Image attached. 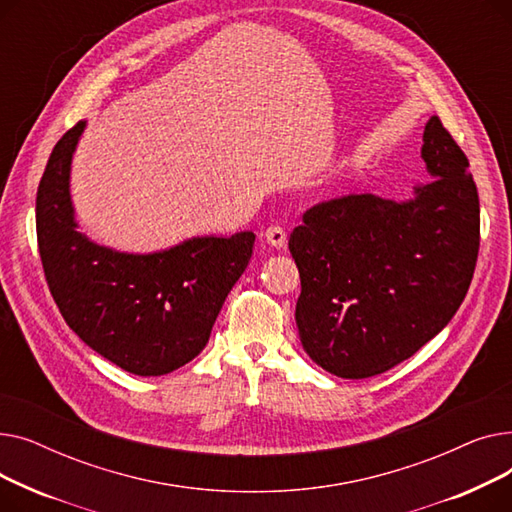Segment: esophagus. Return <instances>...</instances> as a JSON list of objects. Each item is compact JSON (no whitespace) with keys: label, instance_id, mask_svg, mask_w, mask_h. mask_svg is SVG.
I'll return each mask as SVG.
<instances>
[{"label":"esophagus","instance_id":"esophagus-1","mask_svg":"<svg viewBox=\"0 0 512 512\" xmlns=\"http://www.w3.org/2000/svg\"><path fill=\"white\" fill-rule=\"evenodd\" d=\"M263 236L276 249H284L286 247V230L282 226H270V228L265 230Z\"/></svg>","mask_w":512,"mask_h":512}]
</instances>
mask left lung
<instances>
[{"label":"left lung","instance_id":"obj_1","mask_svg":"<svg viewBox=\"0 0 512 512\" xmlns=\"http://www.w3.org/2000/svg\"><path fill=\"white\" fill-rule=\"evenodd\" d=\"M421 159L427 180L413 199L346 195L305 211L290 234L301 344L338 378H371L413 357L469 290L479 197L467 155L438 116L425 124Z\"/></svg>","mask_w":512,"mask_h":512}]
</instances>
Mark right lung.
Instances as JSON below:
<instances>
[{
  "mask_svg": "<svg viewBox=\"0 0 512 512\" xmlns=\"http://www.w3.org/2000/svg\"><path fill=\"white\" fill-rule=\"evenodd\" d=\"M80 120L53 147L37 191L47 286L72 332L128 373L166 375L209 340L228 292L247 270L255 234L193 236L155 253H122L78 230L70 168Z\"/></svg>",
  "mask_w": 512,
  "mask_h": 512,
  "instance_id": "add662e5",
  "label": "right lung"
}]
</instances>
